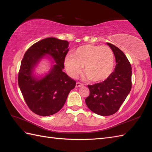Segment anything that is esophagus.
<instances>
[{
    "instance_id": "obj_1",
    "label": "esophagus",
    "mask_w": 152,
    "mask_h": 152,
    "mask_svg": "<svg viewBox=\"0 0 152 152\" xmlns=\"http://www.w3.org/2000/svg\"><path fill=\"white\" fill-rule=\"evenodd\" d=\"M82 86H83V84L80 83V82H77L76 83V87H80Z\"/></svg>"
}]
</instances>
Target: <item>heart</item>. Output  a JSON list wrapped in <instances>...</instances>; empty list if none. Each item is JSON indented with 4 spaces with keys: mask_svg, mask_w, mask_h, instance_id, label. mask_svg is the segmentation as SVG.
Segmentation results:
<instances>
[{
    "mask_svg": "<svg viewBox=\"0 0 152 152\" xmlns=\"http://www.w3.org/2000/svg\"><path fill=\"white\" fill-rule=\"evenodd\" d=\"M64 64L68 74L72 78L83 70L93 82L106 80L112 74L115 64L113 50L108 46L86 44L78 48L73 55L66 56Z\"/></svg>",
    "mask_w": 152,
    "mask_h": 152,
    "instance_id": "b5f03b06",
    "label": "heart"
}]
</instances>
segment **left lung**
<instances>
[{"label":"left lung","instance_id":"left-lung-1","mask_svg":"<svg viewBox=\"0 0 152 152\" xmlns=\"http://www.w3.org/2000/svg\"><path fill=\"white\" fill-rule=\"evenodd\" d=\"M115 57L116 66L110 76L99 83L88 85L89 96L85 102L92 112L102 116L115 113L130 93L132 82V68L122 50L107 43Z\"/></svg>","mask_w":152,"mask_h":152}]
</instances>
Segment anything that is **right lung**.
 <instances>
[{"label":"right lung","mask_w":152,"mask_h":152,"mask_svg":"<svg viewBox=\"0 0 152 152\" xmlns=\"http://www.w3.org/2000/svg\"><path fill=\"white\" fill-rule=\"evenodd\" d=\"M68 44V41L56 38L44 39L32 45L22 59L18 85L27 106L37 115L49 116L57 113L75 87L76 81L63 72ZM45 54L53 57L57 64L46 76L37 80L32 74L33 70Z\"/></svg>","instance_id":"1"}]
</instances>
